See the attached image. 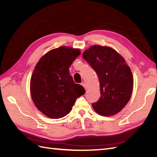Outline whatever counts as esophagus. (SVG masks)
I'll list each match as a JSON object with an SVG mask.
<instances>
[{"label":"esophagus","instance_id":"esophagus-1","mask_svg":"<svg viewBox=\"0 0 157 157\" xmlns=\"http://www.w3.org/2000/svg\"><path fill=\"white\" fill-rule=\"evenodd\" d=\"M82 85L84 87V88H85L86 90H87V84H86V83L85 82H83L82 83Z\"/></svg>","mask_w":157,"mask_h":157}]
</instances>
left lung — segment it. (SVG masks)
Returning <instances> with one entry per match:
<instances>
[{
    "instance_id": "8db88e82",
    "label": "left lung",
    "mask_w": 157,
    "mask_h": 157,
    "mask_svg": "<svg viewBox=\"0 0 157 157\" xmlns=\"http://www.w3.org/2000/svg\"><path fill=\"white\" fill-rule=\"evenodd\" d=\"M83 58L99 80L101 97L92 103L96 113L113 115L123 109L131 97L133 78L125 60L114 49L94 45L83 52Z\"/></svg>"
}]
</instances>
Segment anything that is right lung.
<instances>
[{
	"mask_svg": "<svg viewBox=\"0 0 157 157\" xmlns=\"http://www.w3.org/2000/svg\"><path fill=\"white\" fill-rule=\"evenodd\" d=\"M81 54L79 49L60 46L43 56L30 79V94L36 107L47 117H63L85 89L75 83L69 67Z\"/></svg>",
	"mask_w": 157,
	"mask_h": 157,
	"instance_id": "obj_1",
	"label": "right lung"
}]
</instances>
